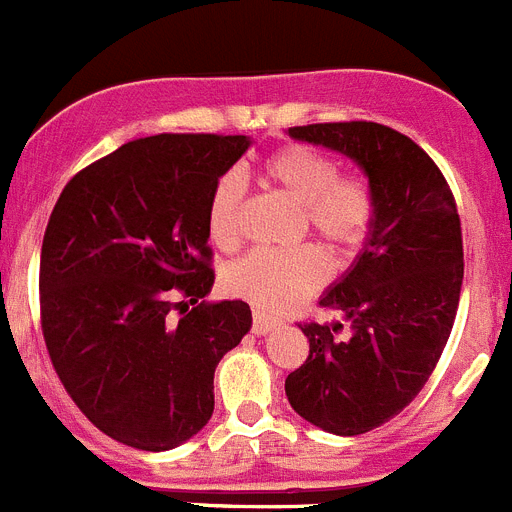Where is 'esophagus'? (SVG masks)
<instances>
[{
  "instance_id": "34e87169",
  "label": "esophagus",
  "mask_w": 512,
  "mask_h": 512,
  "mask_svg": "<svg viewBox=\"0 0 512 512\" xmlns=\"http://www.w3.org/2000/svg\"><path fill=\"white\" fill-rule=\"evenodd\" d=\"M277 320L274 318H266V315H261V312H253V333L256 336H266V333H271V330L277 328Z\"/></svg>"
}]
</instances>
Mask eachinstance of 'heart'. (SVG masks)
Instances as JSON below:
<instances>
[{
    "mask_svg": "<svg viewBox=\"0 0 512 512\" xmlns=\"http://www.w3.org/2000/svg\"><path fill=\"white\" fill-rule=\"evenodd\" d=\"M328 153L310 146H284L259 166L264 187L300 207L302 228L320 235L336 253L359 248L374 223V194L356 176H338ZM243 182L235 174L215 184L207 202V235L230 248L241 233ZM328 277L323 253L310 246L287 253L251 251L225 269L223 284L230 297L246 300L261 312H282L318 292Z\"/></svg>",
    "mask_w": 512,
    "mask_h": 512,
    "instance_id": "obj_1",
    "label": "heart"
}]
</instances>
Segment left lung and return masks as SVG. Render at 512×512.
<instances>
[{"instance_id": "left-lung-1", "label": "left lung", "mask_w": 512, "mask_h": 512, "mask_svg": "<svg viewBox=\"0 0 512 512\" xmlns=\"http://www.w3.org/2000/svg\"><path fill=\"white\" fill-rule=\"evenodd\" d=\"M289 138L351 158L374 194L364 246L320 297L341 320L300 325L310 356L284 382L300 418L359 436L408 408L441 359L464 279L459 212L431 156L387 125L320 122Z\"/></svg>"}]
</instances>
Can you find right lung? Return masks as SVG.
Returning a JSON list of instances; mask_svg holds the SVG:
<instances>
[{"label": "right lung", "mask_w": 512, "mask_h": 512, "mask_svg": "<svg viewBox=\"0 0 512 512\" xmlns=\"http://www.w3.org/2000/svg\"><path fill=\"white\" fill-rule=\"evenodd\" d=\"M248 135L130 140L63 187L40 251V320L58 379L115 441L169 451L215 410V366L251 330L210 295L207 202Z\"/></svg>", "instance_id": "add662e5"}]
</instances>
